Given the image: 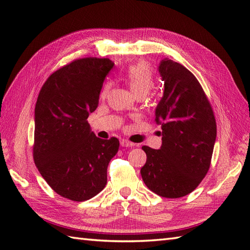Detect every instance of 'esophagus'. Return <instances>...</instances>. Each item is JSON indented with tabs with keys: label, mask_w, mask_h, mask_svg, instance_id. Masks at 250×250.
Listing matches in <instances>:
<instances>
[{
	"label": "esophagus",
	"mask_w": 250,
	"mask_h": 250,
	"mask_svg": "<svg viewBox=\"0 0 250 250\" xmlns=\"http://www.w3.org/2000/svg\"><path fill=\"white\" fill-rule=\"evenodd\" d=\"M120 145L122 147H133V146H135L134 143H132V142H130L128 140H121L120 141Z\"/></svg>",
	"instance_id": "34e87169"
}]
</instances>
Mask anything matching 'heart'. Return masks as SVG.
Returning a JSON list of instances; mask_svg holds the SVG:
<instances>
[{"instance_id":"b5f03b06","label":"heart","mask_w":250,"mask_h":250,"mask_svg":"<svg viewBox=\"0 0 250 250\" xmlns=\"http://www.w3.org/2000/svg\"><path fill=\"white\" fill-rule=\"evenodd\" d=\"M125 79L128 83L130 89L136 97H145L155 86V76L149 65L144 62L131 64L125 73ZM111 84L106 82L100 92V98L105 99L110 91Z\"/></svg>"}]
</instances>
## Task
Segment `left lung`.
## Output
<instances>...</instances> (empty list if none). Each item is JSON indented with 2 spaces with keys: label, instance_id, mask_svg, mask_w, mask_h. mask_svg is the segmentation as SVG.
<instances>
[{
  "label": "left lung",
  "instance_id": "1",
  "mask_svg": "<svg viewBox=\"0 0 250 250\" xmlns=\"http://www.w3.org/2000/svg\"><path fill=\"white\" fill-rule=\"evenodd\" d=\"M164 93L156 108L162 146H143L147 160L142 178L152 192L168 199L189 194L210 167L217 134L208 98L198 79L180 63L164 59L159 65Z\"/></svg>",
  "mask_w": 250,
  "mask_h": 250
}]
</instances>
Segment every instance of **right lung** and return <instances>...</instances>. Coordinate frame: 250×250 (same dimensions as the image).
Segmentation results:
<instances>
[{
  "label": "right lung",
  "mask_w": 250,
  "mask_h": 250,
  "mask_svg": "<svg viewBox=\"0 0 250 250\" xmlns=\"http://www.w3.org/2000/svg\"><path fill=\"white\" fill-rule=\"evenodd\" d=\"M113 66L108 58L73 60L47 78L37 97L34 162L50 188L71 201H87L104 189L119 149L118 139H99L87 120Z\"/></svg>",
  "instance_id": "add662e5"
}]
</instances>
